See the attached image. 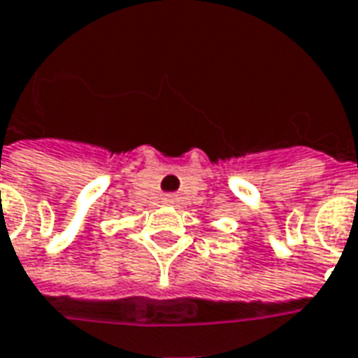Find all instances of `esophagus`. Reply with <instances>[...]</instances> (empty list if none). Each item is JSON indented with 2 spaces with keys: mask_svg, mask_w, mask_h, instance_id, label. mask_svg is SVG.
I'll use <instances>...</instances> for the list:
<instances>
[{
  "mask_svg": "<svg viewBox=\"0 0 358 358\" xmlns=\"http://www.w3.org/2000/svg\"><path fill=\"white\" fill-rule=\"evenodd\" d=\"M175 200H177L175 194H166V196H164V202H166V204H175Z\"/></svg>",
  "mask_w": 358,
  "mask_h": 358,
  "instance_id": "obj_1",
  "label": "esophagus"
}]
</instances>
